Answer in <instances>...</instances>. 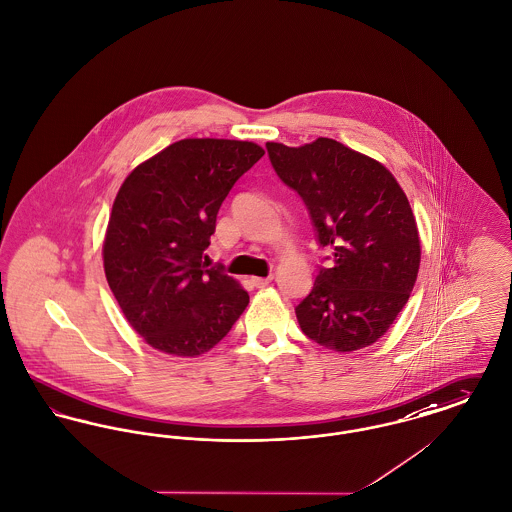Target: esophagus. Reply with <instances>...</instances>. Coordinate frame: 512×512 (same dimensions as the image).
Masks as SVG:
<instances>
[{
	"label": "esophagus",
	"mask_w": 512,
	"mask_h": 512,
	"mask_svg": "<svg viewBox=\"0 0 512 512\" xmlns=\"http://www.w3.org/2000/svg\"><path fill=\"white\" fill-rule=\"evenodd\" d=\"M272 279V275H268V277H252V285L254 287H266V285L272 283Z\"/></svg>",
	"instance_id": "esophagus-1"
}]
</instances>
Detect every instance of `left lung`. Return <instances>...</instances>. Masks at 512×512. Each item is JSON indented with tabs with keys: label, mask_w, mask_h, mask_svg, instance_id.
I'll use <instances>...</instances> for the list:
<instances>
[{
	"label": "left lung",
	"mask_w": 512,
	"mask_h": 512,
	"mask_svg": "<svg viewBox=\"0 0 512 512\" xmlns=\"http://www.w3.org/2000/svg\"><path fill=\"white\" fill-rule=\"evenodd\" d=\"M273 171L305 202L316 240L332 250L295 314L326 349L375 343L406 307L421 246L408 198L392 172L340 141L266 143Z\"/></svg>",
	"instance_id": "obj_1"
}]
</instances>
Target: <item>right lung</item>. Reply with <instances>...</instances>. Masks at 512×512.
I'll return each instance as SVG.
<instances>
[{
	"label": "right lung",
	"mask_w": 512,
	"mask_h": 512,
	"mask_svg": "<svg viewBox=\"0 0 512 512\" xmlns=\"http://www.w3.org/2000/svg\"><path fill=\"white\" fill-rule=\"evenodd\" d=\"M264 149L237 139H180L141 163L112 205L103 258L126 320L151 347L196 357L223 340L248 293L207 268L219 207Z\"/></svg>",
	"instance_id": "obj_1"
}]
</instances>
